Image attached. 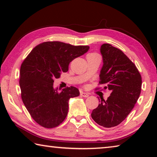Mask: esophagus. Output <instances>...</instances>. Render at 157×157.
Masks as SVG:
<instances>
[{
	"label": "esophagus",
	"mask_w": 157,
	"mask_h": 157,
	"mask_svg": "<svg viewBox=\"0 0 157 157\" xmlns=\"http://www.w3.org/2000/svg\"><path fill=\"white\" fill-rule=\"evenodd\" d=\"M80 95H81V96H82V97H84V98H87V97H89V94H88V93L81 91L80 92Z\"/></svg>",
	"instance_id": "1"
}]
</instances>
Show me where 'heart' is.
Returning a JSON list of instances; mask_svg holds the SVG:
<instances>
[{
	"mask_svg": "<svg viewBox=\"0 0 157 157\" xmlns=\"http://www.w3.org/2000/svg\"><path fill=\"white\" fill-rule=\"evenodd\" d=\"M98 55L97 53H95V52H93V53H90V54H89L88 55Z\"/></svg>",
	"mask_w": 157,
	"mask_h": 157,
	"instance_id": "heart-1",
	"label": "heart"
}]
</instances>
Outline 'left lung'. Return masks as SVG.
<instances>
[{
  "mask_svg": "<svg viewBox=\"0 0 157 157\" xmlns=\"http://www.w3.org/2000/svg\"><path fill=\"white\" fill-rule=\"evenodd\" d=\"M103 66L100 84L111 91L107 100L101 99L91 117L106 128L121 124L134 108L141 91L142 78L136 66L121 50L104 44L101 46ZM98 87L96 89H100Z\"/></svg>",
  "mask_w": 157,
  "mask_h": 157,
  "instance_id": "obj_1",
  "label": "left lung"
}]
</instances>
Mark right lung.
Masks as SVG:
<instances>
[{"label":"right lung","instance_id":"1","mask_svg":"<svg viewBox=\"0 0 157 157\" xmlns=\"http://www.w3.org/2000/svg\"><path fill=\"white\" fill-rule=\"evenodd\" d=\"M88 46H73L60 41L37 45L21 63L19 85L23 102L34 121L45 128H54L65 120L68 100L79 90L66 87L59 92L53 82L68 71L71 62L84 55Z\"/></svg>","mask_w":157,"mask_h":157}]
</instances>
